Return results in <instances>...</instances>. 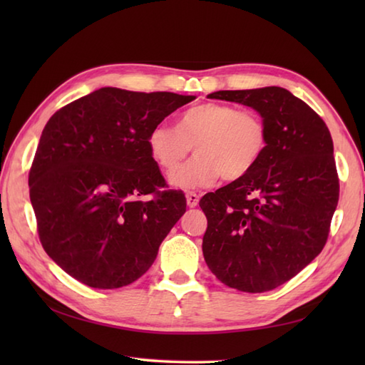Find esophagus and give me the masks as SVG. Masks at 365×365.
Instances as JSON below:
<instances>
[{
    "label": "esophagus",
    "instance_id": "obj_1",
    "mask_svg": "<svg viewBox=\"0 0 365 365\" xmlns=\"http://www.w3.org/2000/svg\"><path fill=\"white\" fill-rule=\"evenodd\" d=\"M187 204L190 208H195L199 204V195L195 191H188L187 192Z\"/></svg>",
    "mask_w": 365,
    "mask_h": 365
}]
</instances>
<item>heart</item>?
<instances>
[{
	"label": "heart",
	"mask_w": 365,
	"mask_h": 365,
	"mask_svg": "<svg viewBox=\"0 0 365 365\" xmlns=\"http://www.w3.org/2000/svg\"><path fill=\"white\" fill-rule=\"evenodd\" d=\"M268 141V125L260 113L208 102L183 111L177 127L157 123L147 145L166 173H173L195 145L196 157L170 175L174 187L191 190L212 187L220 177L226 182L246 177L267 153Z\"/></svg>",
	"instance_id": "obj_1"
}]
</instances>
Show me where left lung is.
<instances>
[{
    "mask_svg": "<svg viewBox=\"0 0 365 365\" xmlns=\"http://www.w3.org/2000/svg\"><path fill=\"white\" fill-rule=\"evenodd\" d=\"M259 111L268 149L246 177L207 192L202 252L212 273L232 289L273 290L307 267L327 245L339 202V175L327 123L284 88L218 91Z\"/></svg>",
    "mask_w": 365,
    "mask_h": 365,
    "instance_id": "1",
    "label": "left lung"
}]
</instances>
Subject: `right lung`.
Wrapping results in <instances>:
<instances>
[{
	"mask_svg": "<svg viewBox=\"0 0 365 365\" xmlns=\"http://www.w3.org/2000/svg\"><path fill=\"white\" fill-rule=\"evenodd\" d=\"M191 100L102 88L46 122L29 169V197L45 252L76 281L119 289L152 267L187 199L168 190L147 138Z\"/></svg>",
	"mask_w": 365,
	"mask_h": 365,
	"instance_id": "1",
	"label": "right lung"
}]
</instances>
